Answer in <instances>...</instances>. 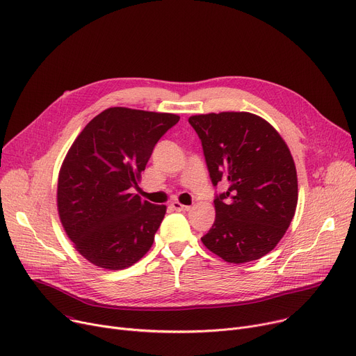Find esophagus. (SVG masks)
<instances>
[{
	"label": "esophagus",
	"instance_id": "34e87169",
	"mask_svg": "<svg viewBox=\"0 0 356 356\" xmlns=\"http://www.w3.org/2000/svg\"><path fill=\"white\" fill-rule=\"evenodd\" d=\"M171 207L174 208L175 211H188L190 210V205H184V204H181V202H178V201H174L172 204H171Z\"/></svg>",
	"mask_w": 356,
	"mask_h": 356
}]
</instances>
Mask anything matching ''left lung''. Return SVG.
I'll list each match as a JSON object with an SVG mask.
<instances>
[{
	"label": "left lung",
	"mask_w": 356,
	"mask_h": 356,
	"mask_svg": "<svg viewBox=\"0 0 356 356\" xmlns=\"http://www.w3.org/2000/svg\"><path fill=\"white\" fill-rule=\"evenodd\" d=\"M198 138L214 186L216 221L201 241L228 263L257 260L284 236L298 205L296 166L268 122L247 112L195 115Z\"/></svg>",
	"instance_id": "left-lung-1"
}]
</instances>
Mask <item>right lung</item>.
<instances>
[{"mask_svg":"<svg viewBox=\"0 0 356 356\" xmlns=\"http://www.w3.org/2000/svg\"><path fill=\"white\" fill-rule=\"evenodd\" d=\"M179 116L111 108L73 142L57 185V208L77 252L95 266L122 270L154 243L166 207L131 194L158 140Z\"/></svg>","mask_w":356,"mask_h":356,"instance_id":"right-lung-1","label":"right lung"}]
</instances>
